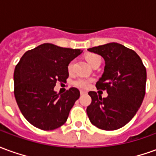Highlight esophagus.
<instances>
[{"label": "esophagus", "instance_id": "34e87169", "mask_svg": "<svg viewBox=\"0 0 156 156\" xmlns=\"http://www.w3.org/2000/svg\"><path fill=\"white\" fill-rule=\"evenodd\" d=\"M80 94H81V95H83L85 94H87V92L83 91V90H81V91H80Z\"/></svg>", "mask_w": 156, "mask_h": 156}]
</instances>
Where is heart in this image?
Returning a JSON list of instances; mask_svg holds the SVG:
<instances>
[{"mask_svg":"<svg viewBox=\"0 0 156 156\" xmlns=\"http://www.w3.org/2000/svg\"><path fill=\"white\" fill-rule=\"evenodd\" d=\"M86 59L89 64L93 66L95 62H97L101 61V58L97 54H94V53H90V54H88L86 56ZM73 69V61H72L69 62V64L68 66V70L69 73H71ZM92 82V79H89V78H78L76 81L74 82V84L80 88H87L89 87V84Z\"/></svg>","mask_w":156,"mask_h":156,"instance_id":"b5f03b06","label":"heart"}]
</instances>
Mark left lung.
Returning a JSON list of instances; mask_svg holds the SVG:
<instances>
[{
  "label": "left lung",
  "mask_w": 156,
  "mask_h": 156,
  "mask_svg": "<svg viewBox=\"0 0 156 156\" xmlns=\"http://www.w3.org/2000/svg\"><path fill=\"white\" fill-rule=\"evenodd\" d=\"M105 61V71L96 83L106 90L102 98L94 91L88 92L92 102L87 115L92 124L104 130H116L134 118L145 94L146 69L139 55L116 42L88 48Z\"/></svg>",
  "instance_id": "left-lung-1"
}]
</instances>
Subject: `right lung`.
<instances>
[{
	"instance_id": "add662e5",
	"label": "right lung",
	"mask_w": 156,
	"mask_h": 156,
	"mask_svg": "<svg viewBox=\"0 0 156 156\" xmlns=\"http://www.w3.org/2000/svg\"><path fill=\"white\" fill-rule=\"evenodd\" d=\"M80 49L44 43L26 51L14 71V94L23 116L33 126L52 130L65 124L77 99L78 88L57 94V82L68 78L69 62L82 53Z\"/></svg>"
}]
</instances>
